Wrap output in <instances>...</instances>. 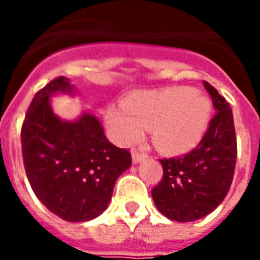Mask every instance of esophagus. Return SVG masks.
<instances>
[{
    "mask_svg": "<svg viewBox=\"0 0 260 260\" xmlns=\"http://www.w3.org/2000/svg\"><path fill=\"white\" fill-rule=\"evenodd\" d=\"M146 157H147V156L145 154V153L138 152V150H134V152H132V161H134L135 164L141 163L142 160H145Z\"/></svg>",
    "mask_w": 260,
    "mask_h": 260,
    "instance_id": "34e87169",
    "label": "esophagus"
}]
</instances>
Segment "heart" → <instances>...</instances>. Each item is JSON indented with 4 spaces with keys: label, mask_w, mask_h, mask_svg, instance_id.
Segmentation results:
<instances>
[{
    "label": "heart",
    "mask_w": 260,
    "mask_h": 260,
    "mask_svg": "<svg viewBox=\"0 0 260 260\" xmlns=\"http://www.w3.org/2000/svg\"><path fill=\"white\" fill-rule=\"evenodd\" d=\"M121 107L111 106L104 111V124L114 142L128 146L150 128L156 146L169 153L185 152L195 146L210 115L207 97L189 87L134 94L126 97Z\"/></svg>",
    "instance_id": "b5f03b06"
}]
</instances>
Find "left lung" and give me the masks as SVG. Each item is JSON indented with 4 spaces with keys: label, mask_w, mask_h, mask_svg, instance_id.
<instances>
[{
    "label": "left lung",
    "mask_w": 260,
    "mask_h": 260,
    "mask_svg": "<svg viewBox=\"0 0 260 260\" xmlns=\"http://www.w3.org/2000/svg\"><path fill=\"white\" fill-rule=\"evenodd\" d=\"M216 110L199 145L178 157L163 158V180L152 189L158 212L174 221H195L212 213L229 193L237 161V138L230 104L203 82Z\"/></svg>",
    "instance_id": "obj_1"
}]
</instances>
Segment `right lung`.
Wrapping results in <instances>:
<instances>
[{
	"label": "right lung",
	"instance_id": "obj_1",
	"mask_svg": "<svg viewBox=\"0 0 260 260\" xmlns=\"http://www.w3.org/2000/svg\"><path fill=\"white\" fill-rule=\"evenodd\" d=\"M57 93L74 96L75 86L59 76L31 100L20 131L23 164L39 201L58 217L80 223L107 209L115 181L132 158L108 142L93 114L75 121L59 118L50 104Z\"/></svg>",
	"mask_w": 260,
	"mask_h": 260
}]
</instances>
